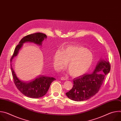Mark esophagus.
Here are the masks:
<instances>
[{"instance_id":"esophagus-1","label":"esophagus","mask_w":121,"mask_h":121,"mask_svg":"<svg viewBox=\"0 0 121 121\" xmlns=\"http://www.w3.org/2000/svg\"><path fill=\"white\" fill-rule=\"evenodd\" d=\"M60 79H61V80H66V79H67V78H65V77H61L60 78Z\"/></svg>"}]
</instances>
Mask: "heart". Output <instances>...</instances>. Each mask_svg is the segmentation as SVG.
Returning <instances> with one entry per match:
<instances>
[{
	"label": "heart",
	"mask_w": 121,
	"mask_h": 121,
	"mask_svg": "<svg viewBox=\"0 0 121 121\" xmlns=\"http://www.w3.org/2000/svg\"><path fill=\"white\" fill-rule=\"evenodd\" d=\"M93 54L87 48L81 46H69L62 52L57 51L53 56V63L57 71H61L65 67L70 75L74 77L87 73L93 62Z\"/></svg>",
	"instance_id": "b5f03b06"
}]
</instances>
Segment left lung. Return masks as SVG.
Masks as SVG:
<instances>
[{"instance_id": "1", "label": "left lung", "mask_w": 121, "mask_h": 121, "mask_svg": "<svg viewBox=\"0 0 121 121\" xmlns=\"http://www.w3.org/2000/svg\"><path fill=\"white\" fill-rule=\"evenodd\" d=\"M111 65L107 60H101L91 74H86L73 79L72 89L66 93L68 98L77 101L88 99L98 92Z\"/></svg>"}]
</instances>
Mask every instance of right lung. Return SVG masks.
<instances>
[{
  "mask_svg": "<svg viewBox=\"0 0 121 121\" xmlns=\"http://www.w3.org/2000/svg\"><path fill=\"white\" fill-rule=\"evenodd\" d=\"M46 37L47 36L45 34L41 32L29 34L24 37L20 41L19 44L16 46L14 53L11 57L10 63H11L13 58L18 55L19 51L23 43L29 42L41 45L42 42ZM11 69L14 82L17 88L23 95L31 98H39L45 95L48 91L51 83L56 80V78L53 77L40 76L30 82H24L19 80L17 77L11 64Z\"/></svg>",
  "mask_w": 121,
  "mask_h": 121,
  "instance_id": "obj_1",
  "label": "right lung"
}]
</instances>
